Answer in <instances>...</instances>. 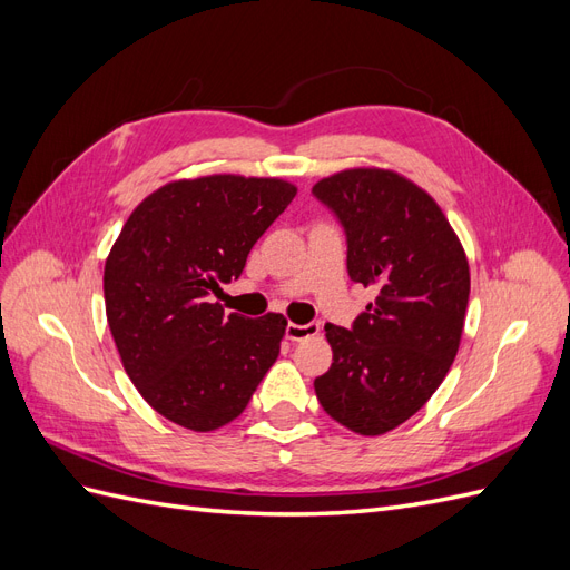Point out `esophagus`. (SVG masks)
Returning <instances> with one entry per match:
<instances>
[{"label": "esophagus", "instance_id": "1", "mask_svg": "<svg viewBox=\"0 0 570 570\" xmlns=\"http://www.w3.org/2000/svg\"><path fill=\"white\" fill-rule=\"evenodd\" d=\"M321 333V325L318 323H306V325H299V323H287L285 327V335L287 340L292 342H304L308 337H316Z\"/></svg>", "mask_w": 570, "mask_h": 570}]
</instances>
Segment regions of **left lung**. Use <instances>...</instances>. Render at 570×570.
<instances>
[{
	"label": "left lung",
	"instance_id": "obj_1",
	"mask_svg": "<svg viewBox=\"0 0 570 570\" xmlns=\"http://www.w3.org/2000/svg\"><path fill=\"white\" fill-rule=\"evenodd\" d=\"M347 235V271L375 287L352 327L325 325L333 364L314 381L331 419L358 435L409 421L444 381L469 306V258L438 202L387 168H347L314 185Z\"/></svg>",
	"mask_w": 570,
	"mask_h": 570
}]
</instances>
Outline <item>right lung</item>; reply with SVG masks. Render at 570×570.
I'll use <instances>...</instances> for the list:
<instances>
[{"label": "right lung", "mask_w": 570, "mask_h": 570, "mask_svg": "<svg viewBox=\"0 0 570 570\" xmlns=\"http://www.w3.org/2000/svg\"><path fill=\"white\" fill-rule=\"evenodd\" d=\"M283 178L174 180L135 206L105 264L107 321L142 400L187 430L235 421L281 354L283 314L206 302L239 278L256 239L295 199Z\"/></svg>", "instance_id": "1"}]
</instances>
